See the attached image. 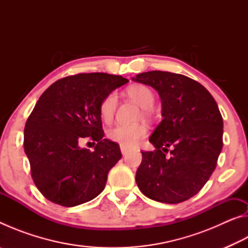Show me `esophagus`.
Returning a JSON list of instances; mask_svg holds the SVG:
<instances>
[{"instance_id": "34e87169", "label": "esophagus", "mask_w": 248, "mask_h": 248, "mask_svg": "<svg viewBox=\"0 0 248 248\" xmlns=\"http://www.w3.org/2000/svg\"><path fill=\"white\" fill-rule=\"evenodd\" d=\"M120 150H121V154H123V155H124V156H125V155H127V154H128V150H127V149H125V148H124V146H121V148H120Z\"/></svg>"}]
</instances>
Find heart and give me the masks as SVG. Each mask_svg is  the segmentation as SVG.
I'll list each match as a JSON object with an SVG mask.
<instances>
[{
	"label": "heart",
	"mask_w": 248,
	"mask_h": 248,
	"mask_svg": "<svg viewBox=\"0 0 248 248\" xmlns=\"http://www.w3.org/2000/svg\"><path fill=\"white\" fill-rule=\"evenodd\" d=\"M128 95L139 106L144 109H150L154 104V95L148 86L133 85L128 89ZM118 96L112 92L105 97L99 105V114L102 119L106 123L111 121L116 112ZM146 134V128L143 124H118L107 131V136L112 142H116L125 149H132Z\"/></svg>",
	"instance_id": "heart-1"
}]
</instances>
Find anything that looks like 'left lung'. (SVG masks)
<instances>
[{
	"label": "left lung",
	"instance_id": "left-lung-1",
	"mask_svg": "<svg viewBox=\"0 0 248 248\" xmlns=\"http://www.w3.org/2000/svg\"><path fill=\"white\" fill-rule=\"evenodd\" d=\"M132 79L157 92L163 117L149 139L155 150L142 152L138 187L152 200L183 202L199 192L217 166L223 146L219 107L200 83L182 74L150 71Z\"/></svg>",
	"mask_w": 248,
	"mask_h": 248
}]
</instances>
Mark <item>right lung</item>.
Returning a JSON list of instances; mask_svg holds the SVG:
<instances>
[{
	"instance_id": "add662e5",
	"label": "right lung",
	"mask_w": 248,
	"mask_h": 248,
	"mask_svg": "<svg viewBox=\"0 0 248 248\" xmlns=\"http://www.w3.org/2000/svg\"><path fill=\"white\" fill-rule=\"evenodd\" d=\"M129 81L120 75L83 73L59 79L36 103L24 130V150L38 190L63 207L87 202L104 190L121 158L119 145L104 139L99 105ZM91 136L93 153L78 142Z\"/></svg>"
}]
</instances>
